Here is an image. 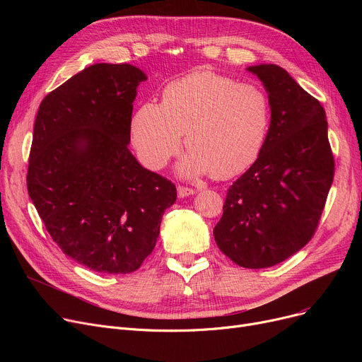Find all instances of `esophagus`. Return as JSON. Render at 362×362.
Here are the masks:
<instances>
[{"label":"esophagus","mask_w":362,"mask_h":362,"mask_svg":"<svg viewBox=\"0 0 362 362\" xmlns=\"http://www.w3.org/2000/svg\"><path fill=\"white\" fill-rule=\"evenodd\" d=\"M194 194H195V191H194L192 187L182 186V185H179V186H177V195H179V198H185V197L194 195Z\"/></svg>","instance_id":"34e87169"}]
</instances>
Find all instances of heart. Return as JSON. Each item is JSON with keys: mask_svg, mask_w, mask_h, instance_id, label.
<instances>
[{"mask_svg": "<svg viewBox=\"0 0 362 362\" xmlns=\"http://www.w3.org/2000/svg\"><path fill=\"white\" fill-rule=\"evenodd\" d=\"M272 124L269 93L213 71H195L171 82L161 104H142L132 119V142L144 165L161 168L182 148L192 152L182 173L233 177L259 157Z\"/></svg>", "mask_w": 362, "mask_h": 362, "instance_id": "obj_1", "label": "heart"}]
</instances>
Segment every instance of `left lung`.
Here are the masks:
<instances>
[{
	"label": "left lung",
	"instance_id": "8db88e82",
	"mask_svg": "<svg viewBox=\"0 0 362 362\" xmlns=\"http://www.w3.org/2000/svg\"><path fill=\"white\" fill-rule=\"evenodd\" d=\"M272 103V124L257 161L227 191L214 227L220 251L245 269L276 265L315 233L333 183L326 111L276 64L248 67Z\"/></svg>",
	"mask_w": 362,
	"mask_h": 362
}]
</instances>
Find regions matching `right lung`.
Returning a JSON list of instances; mask_svg holds the SVG:
<instances>
[{"label": "right lung", "instance_id": "right-lung-1", "mask_svg": "<svg viewBox=\"0 0 362 362\" xmlns=\"http://www.w3.org/2000/svg\"><path fill=\"white\" fill-rule=\"evenodd\" d=\"M144 81L135 66L93 64L49 92L36 114L29 197L60 250L98 273L136 272L177 198L127 148Z\"/></svg>", "mask_w": 362, "mask_h": 362}]
</instances>
